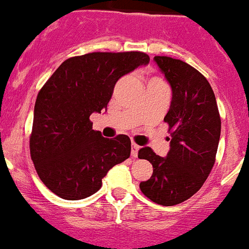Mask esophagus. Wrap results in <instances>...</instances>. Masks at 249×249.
Segmentation results:
<instances>
[{"label":"esophagus","mask_w":249,"mask_h":249,"mask_svg":"<svg viewBox=\"0 0 249 249\" xmlns=\"http://www.w3.org/2000/svg\"><path fill=\"white\" fill-rule=\"evenodd\" d=\"M138 150H139V145H138V144H135V143H133L131 144V152H130V154H131V157H137L138 156Z\"/></svg>","instance_id":"obj_1"}]
</instances>
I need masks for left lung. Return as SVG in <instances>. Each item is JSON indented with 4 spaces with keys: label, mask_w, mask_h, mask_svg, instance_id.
<instances>
[{
    "label": "left lung",
    "mask_w": 249,
    "mask_h": 249,
    "mask_svg": "<svg viewBox=\"0 0 249 249\" xmlns=\"http://www.w3.org/2000/svg\"><path fill=\"white\" fill-rule=\"evenodd\" d=\"M154 60L172 87V102L164 116L171 149L164 158L149 147L139 149L138 157L153 166V175L139 187L156 204L173 206L199 191L212 172L221 120L214 91L199 71L164 55Z\"/></svg>",
    "instance_id": "obj_1"
}]
</instances>
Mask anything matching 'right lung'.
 <instances>
[{"label": "right lung", "instance_id": "1", "mask_svg": "<svg viewBox=\"0 0 249 249\" xmlns=\"http://www.w3.org/2000/svg\"><path fill=\"white\" fill-rule=\"evenodd\" d=\"M143 52H93L68 58L37 93L30 156L37 176L64 200L89 197L110 168L130 156L128 135L107 139L89 115L107 107L121 76L147 64Z\"/></svg>", "mask_w": 249, "mask_h": 249}]
</instances>
